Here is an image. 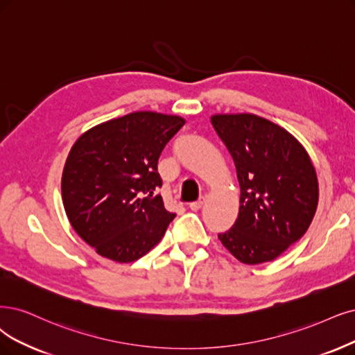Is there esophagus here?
<instances>
[{"mask_svg": "<svg viewBox=\"0 0 355 355\" xmlns=\"http://www.w3.org/2000/svg\"><path fill=\"white\" fill-rule=\"evenodd\" d=\"M203 203H205V198H200L198 202L189 203V207L191 209V211H199V209L203 206Z\"/></svg>", "mask_w": 355, "mask_h": 355, "instance_id": "1", "label": "esophagus"}]
</instances>
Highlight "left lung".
Masks as SVG:
<instances>
[{
  "label": "left lung",
  "instance_id": "obj_1",
  "mask_svg": "<svg viewBox=\"0 0 355 355\" xmlns=\"http://www.w3.org/2000/svg\"><path fill=\"white\" fill-rule=\"evenodd\" d=\"M212 125L231 153L240 182V212L218 234L245 265L277 259L309 230L319 202L316 171L286 130L253 114L214 115Z\"/></svg>",
  "mask_w": 355,
  "mask_h": 355
}]
</instances>
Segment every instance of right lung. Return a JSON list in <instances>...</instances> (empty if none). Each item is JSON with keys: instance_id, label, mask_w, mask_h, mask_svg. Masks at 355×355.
<instances>
[{"instance_id": "obj_1", "label": "right lung", "mask_w": 355, "mask_h": 355, "mask_svg": "<svg viewBox=\"0 0 355 355\" xmlns=\"http://www.w3.org/2000/svg\"><path fill=\"white\" fill-rule=\"evenodd\" d=\"M177 115L131 112L90 128L73 144L61 193L74 231L102 257L128 263L161 241L165 209L157 161L184 125Z\"/></svg>"}]
</instances>
